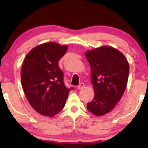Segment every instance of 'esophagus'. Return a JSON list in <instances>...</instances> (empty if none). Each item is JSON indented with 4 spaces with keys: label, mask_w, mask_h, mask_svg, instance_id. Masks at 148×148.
Masks as SVG:
<instances>
[{
    "label": "esophagus",
    "mask_w": 148,
    "mask_h": 148,
    "mask_svg": "<svg viewBox=\"0 0 148 148\" xmlns=\"http://www.w3.org/2000/svg\"><path fill=\"white\" fill-rule=\"evenodd\" d=\"M78 89L79 90H82V89H84V88H85V84H84V83H81V84H80L79 86H78Z\"/></svg>",
    "instance_id": "esophagus-1"
}]
</instances>
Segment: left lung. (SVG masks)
Here are the masks:
<instances>
[{"mask_svg": "<svg viewBox=\"0 0 148 148\" xmlns=\"http://www.w3.org/2000/svg\"><path fill=\"white\" fill-rule=\"evenodd\" d=\"M86 57L91 68L95 97L87 108L96 116L109 113L125 92L130 66L125 56L108 46L87 51Z\"/></svg>", "mask_w": 148, "mask_h": 148, "instance_id": "8db88e82", "label": "left lung"}]
</instances>
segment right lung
I'll list each match as a JSON object with an SVG mask.
<instances>
[{
    "label": "right lung",
    "instance_id": "right-lung-1",
    "mask_svg": "<svg viewBox=\"0 0 148 148\" xmlns=\"http://www.w3.org/2000/svg\"><path fill=\"white\" fill-rule=\"evenodd\" d=\"M67 45L48 42L37 46L25 56L21 67V85L28 102L37 113L52 117L65 104L71 89L65 87L58 61ZM73 89V88H72Z\"/></svg>",
    "mask_w": 148,
    "mask_h": 148
}]
</instances>
